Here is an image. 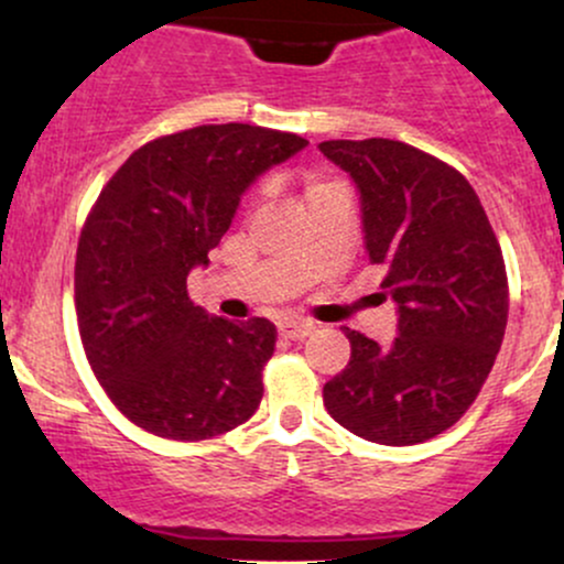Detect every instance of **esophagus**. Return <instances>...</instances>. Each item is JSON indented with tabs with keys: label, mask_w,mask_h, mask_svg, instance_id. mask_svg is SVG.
I'll use <instances>...</instances> for the list:
<instances>
[{
	"label": "esophagus",
	"mask_w": 564,
	"mask_h": 564,
	"mask_svg": "<svg viewBox=\"0 0 564 564\" xmlns=\"http://www.w3.org/2000/svg\"><path fill=\"white\" fill-rule=\"evenodd\" d=\"M315 332V323H307V321H286L281 323V336L283 339H291V341H300L304 336H310Z\"/></svg>",
	"instance_id": "obj_1"
}]
</instances>
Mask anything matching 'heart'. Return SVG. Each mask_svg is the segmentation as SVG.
I'll return each instance as SVG.
<instances>
[{
	"label": "heart",
	"instance_id": "obj_1",
	"mask_svg": "<svg viewBox=\"0 0 564 564\" xmlns=\"http://www.w3.org/2000/svg\"><path fill=\"white\" fill-rule=\"evenodd\" d=\"M326 185H332V183H323V180H310L307 187H304V198H310V196H313V193L323 191V187H326Z\"/></svg>",
	"mask_w": 564,
	"mask_h": 564
}]
</instances>
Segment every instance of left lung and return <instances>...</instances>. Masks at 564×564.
Wrapping results in <instances>:
<instances>
[{
  "instance_id": "obj_1",
  "label": "left lung",
  "mask_w": 564,
  "mask_h": 564,
  "mask_svg": "<svg viewBox=\"0 0 564 564\" xmlns=\"http://www.w3.org/2000/svg\"><path fill=\"white\" fill-rule=\"evenodd\" d=\"M318 148L358 187L368 260L398 304L392 345L345 328L352 352L323 405L371 443H424L467 413L496 364L509 315L501 246L475 187L445 161L384 138Z\"/></svg>"
}]
</instances>
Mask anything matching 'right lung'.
Wrapping results in <instances>:
<instances>
[{"instance_id": "obj_1", "label": "right lung", "mask_w": 564, "mask_h": 564, "mask_svg": "<svg viewBox=\"0 0 564 564\" xmlns=\"http://www.w3.org/2000/svg\"><path fill=\"white\" fill-rule=\"evenodd\" d=\"M300 134L204 124L151 140L97 196L76 249V321L113 405L145 432L196 443L236 430L262 400L268 318L232 323L187 296L246 187L300 153Z\"/></svg>"}]
</instances>
